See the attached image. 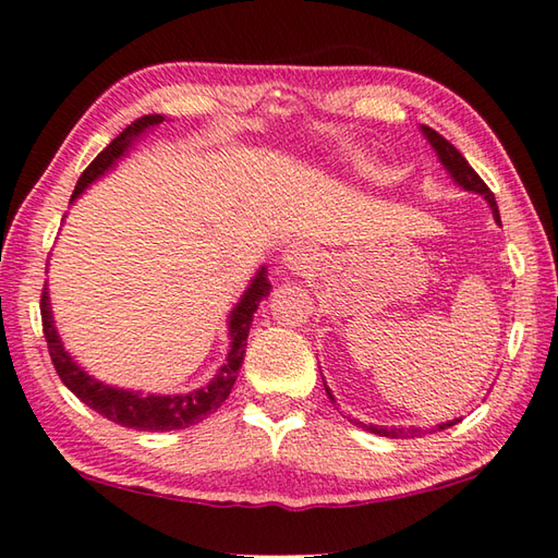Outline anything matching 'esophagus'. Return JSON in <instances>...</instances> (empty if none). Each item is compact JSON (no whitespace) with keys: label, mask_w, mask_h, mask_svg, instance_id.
Instances as JSON below:
<instances>
[{"label":"esophagus","mask_w":558,"mask_h":558,"mask_svg":"<svg viewBox=\"0 0 558 558\" xmlns=\"http://www.w3.org/2000/svg\"><path fill=\"white\" fill-rule=\"evenodd\" d=\"M307 263H312V253L305 246H292L286 253V266L290 270H305Z\"/></svg>","instance_id":"esophagus-1"}]
</instances>
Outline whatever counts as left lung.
Returning a JSON list of instances; mask_svg holds the SVG:
<instances>
[{
    "label": "left lung",
    "mask_w": 558,
    "mask_h": 558,
    "mask_svg": "<svg viewBox=\"0 0 558 558\" xmlns=\"http://www.w3.org/2000/svg\"><path fill=\"white\" fill-rule=\"evenodd\" d=\"M422 131H424V136L429 138V144L434 146V150H437V156H439V160L444 163V168L449 170L451 173V178L459 182V185L463 187V190H473V192H478V195H483L485 199H488V205L493 207V215H495V219L500 221V215H498V205H495V195L490 192V187L485 185V182L481 180V175L475 173V170L469 166V160H465L463 156H461V150L456 148L451 141H447L444 138L441 134H437V131L434 129H429V126H422ZM327 395H329V400L333 402V395L329 392V388H327ZM459 420H453V422H444V424H437V429L441 432V429H447V427H451V424H456ZM356 424H361L363 429L366 432H373V434H378V437H390V439H402V437H420V434H424L427 429H400V427H378V424H363V422H356Z\"/></svg>",
    "instance_id": "1"
}]
</instances>
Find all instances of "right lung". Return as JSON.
<instances>
[{
	"mask_svg": "<svg viewBox=\"0 0 558 558\" xmlns=\"http://www.w3.org/2000/svg\"><path fill=\"white\" fill-rule=\"evenodd\" d=\"M160 121H163L160 114H146L121 131V134L111 141L102 154H99L93 163L85 168V173L80 175L70 202H73L80 192L89 185V182L102 175L107 168L114 166V160L119 156H124V150L131 146V141H134L138 134H144L146 129L160 124ZM268 290H270V282L266 276V268H260L258 276L251 280V288L244 292V298H241L234 312H231V319H229L231 351L225 366L219 368L217 378L211 380L207 388H199L195 392H185V395H166V398H160V395H146L144 398V395H136L129 390L109 388V385H102L99 380L89 378L85 371H80L58 339L53 317H50L46 288L40 292V322H44V337H46L48 353L56 366V373L60 376V380L65 383V388L70 392H75L87 408H93L95 412L102 414V417L121 424V427L141 429V432H173V429H185V427H192V424L202 422L207 414L215 412L219 404L229 398V392L236 383V373L241 368V363H244L246 337L251 329L253 312H256L258 302L268 295Z\"/></svg>",
	"mask_w": 558,
	"mask_h": 558,
	"instance_id": "add662e5",
	"label": "right lung"
}]
</instances>
